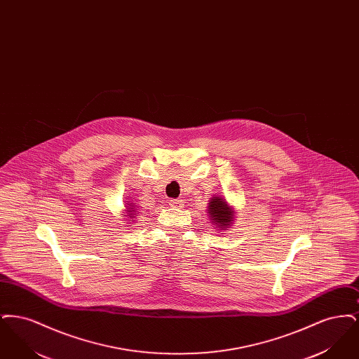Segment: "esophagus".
<instances>
[{
	"mask_svg": "<svg viewBox=\"0 0 359 359\" xmlns=\"http://www.w3.org/2000/svg\"><path fill=\"white\" fill-rule=\"evenodd\" d=\"M170 205L175 207V208H180V207H183V202L180 199H172V201H170Z\"/></svg>",
	"mask_w": 359,
	"mask_h": 359,
	"instance_id": "obj_1",
	"label": "esophagus"
}]
</instances>
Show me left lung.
Masks as SVG:
<instances>
[{"instance_id":"obj_1","label":"left lung","mask_w":359,"mask_h":359,"mask_svg":"<svg viewBox=\"0 0 359 359\" xmlns=\"http://www.w3.org/2000/svg\"><path fill=\"white\" fill-rule=\"evenodd\" d=\"M207 214L210 222L218 230H229L234 224L236 210L233 205H229V202L221 195H214L211 198L207 207Z\"/></svg>"}]
</instances>
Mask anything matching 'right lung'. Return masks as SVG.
Instances as JSON below:
<instances>
[{
    "instance_id": "add662e5",
    "label": "right lung",
    "mask_w": 359,
    "mask_h": 359,
    "mask_svg": "<svg viewBox=\"0 0 359 359\" xmlns=\"http://www.w3.org/2000/svg\"><path fill=\"white\" fill-rule=\"evenodd\" d=\"M125 207H126V210H123L125 214H126L125 217H128V218H135V215H136L137 212L136 205H133L132 202H128ZM122 215H123V214H122ZM133 221H135V219H133Z\"/></svg>"
}]
</instances>
